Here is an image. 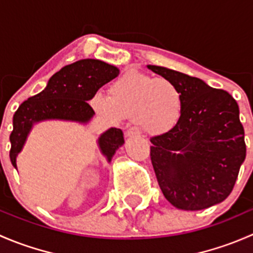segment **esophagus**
<instances>
[{
    "label": "esophagus",
    "instance_id": "34e87169",
    "mask_svg": "<svg viewBox=\"0 0 253 253\" xmlns=\"http://www.w3.org/2000/svg\"><path fill=\"white\" fill-rule=\"evenodd\" d=\"M125 136H126L127 138H129V137H137V136H139V132L137 131V128H134V127H131V128L126 129V132H125Z\"/></svg>",
    "mask_w": 253,
    "mask_h": 253
}]
</instances>
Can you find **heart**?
I'll return each instance as SVG.
<instances>
[{
    "label": "heart",
    "instance_id": "b5f03b06",
    "mask_svg": "<svg viewBox=\"0 0 253 253\" xmlns=\"http://www.w3.org/2000/svg\"><path fill=\"white\" fill-rule=\"evenodd\" d=\"M90 105L109 121L134 119L142 132L159 136L180 124L185 100L174 82L128 70L110 84L109 95L94 94Z\"/></svg>",
    "mask_w": 253,
    "mask_h": 253
}]
</instances>
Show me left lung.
<instances>
[{
  "mask_svg": "<svg viewBox=\"0 0 253 253\" xmlns=\"http://www.w3.org/2000/svg\"><path fill=\"white\" fill-rule=\"evenodd\" d=\"M147 67L174 82L185 100L180 124L150 139V159L163 195L182 211L223 202L246 158L235 99L200 78L160 66Z\"/></svg>",
  "mask_w": 253,
  "mask_h": 253,
  "instance_id": "obj_1",
  "label": "left lung"
}]
</instances>
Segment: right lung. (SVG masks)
Returning <instances> with one entry per match:
<instances>
[{"label":"right lung","instance_id":"obj_1","mask_svg":"<svg viewBox=\"0 0 253 253\" xmlns=\"http://www.w3.org/2000/svg\"><path fill=\"white\" fill-rule=\"evenodd\" d=\"M116 66L100 60L84 58L61 68L48 79L42 91L20 104L13 116V131L9 136L11 163L17 169V157L23 150L35 124L61 120L86 125L95 115L88 101L99 88L119 76ZM125 143L121 129L112 128L98 138L101 154L108 163Z\"/></svg>","mask_w":253,"mask_h":253}]
</instances>
